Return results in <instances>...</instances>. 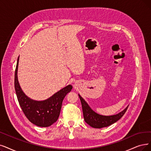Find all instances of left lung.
Returning a JSON list of instances; mask_svg holds the SVG:
<instances>
[{"instance_id":"1","label":"left lung","mask_w":151,"mask_h":151,"mask_svg":"<svg viewBox=\"0 0 151 151\" xmlns=\"http://www.w3.org/2000/svg\"><path fill=\"white\" fill-rule=\"evenodd\" d=\"M79 96L81 101L84 120L88 125L94 128L107 127V126L116 123L124 115L128 107V106L123 111L118 114H114V115H101V114L95 112L79 94Z\"/></svg>"}]
</instances>
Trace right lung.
<instances>
[{
  "label": "right lung",
  "instance_id": "obj_1",
  "mask_svg": "<svg viewBox=\"0 0 151 151\" xmlns=\"http://www.w3.org/2000/svg\"><path fill=\"white\" fill-rule=\"evenodd\" d=\"M19 56L17 59L15 72V89L18 101L23 112L30 122L40 127H48L55 123L59 118L63 101L72 86L69 85L60 90L45 100L38 101L29 98L22 90L18 81V67Z\"/></svg>",
  "mask_w": 151,
  "mask_h": 151
}]
</instances>
